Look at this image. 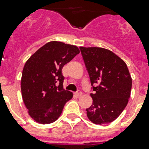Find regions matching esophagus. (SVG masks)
I'll return each mask as SVG.
<instances>
[{"instance_id":"34e87169","label":"esophagus","mask_w":149,"mask_h":149,"mask_svg":"<svg viewBox=\"0 0 149 149\" xmlns=\"http://www.w3.org/2000/svg\"><path fill=\"white\" fill-rule=\"evenodd\" d=\"M82 94H83V93H82L80 90H78V91H77L75 93V95H77V96H80V95H82Z\"/></svg>"}]
</instances>
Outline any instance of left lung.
I'll return each instance as SVG.
<instances>
[{
  "label": "left lung",
  "mask_w": 149,
  "mask_h": 149,
  "mask_svg": "<svg viewBox=\"0 0 149 149\" xmlns=\"http://www.w3.org/2000/svg\"><path fill=\"white\" fill-rule=\"evenodd\" d=\"M89 73L93 104L86 109L92 123L102 125L118 117L127 106L132 78L127 65L120 57L101 47H79Z\"/></svg>",
  "instance_id": "8db88e82"
}]
</instances>
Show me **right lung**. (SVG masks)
Returning a JSON list of instances; mask_svg holds the SVG:
<instances>
[{
	"instance_id": "1",
	"label": "right lung",
	"mask_w": 149,
	"mask_h": 149,
	"mask_svg": "<svg viewBox=\"0 0 149 149\" xmlns=\"http://www.w3.org/2000/svg\"><path fill=\"white\" fill-rule=\"evenodd\" d=\"M79 54L76 46L51 41L26 62L21 78L22 98L29 115L37 123L55 122L72 98V92L63 89L62 69Z\"/></svg>"
}]
</instances>
